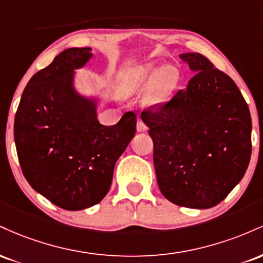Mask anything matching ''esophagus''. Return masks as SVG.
<instances>
[{
  "label": "esophagus",
  "mask_w": 263,
  "mask_h": 263,
  "mask_svg": "<svg viewBox=\"0 0 263 263\" xmlns=\"http://www.w3.org/2000/svg\"><path fill=\"white\" fill-rule=\"evenodd\" d=\"M137 131L138 132H146L147 131V126L144 125V122L142 120H138L137 121Z\"/></svg>",
  "instance_id": "1"
}]
</instances>
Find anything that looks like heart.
<instances>
[{
  "instance_id": "b5f03b06",
  "label": "heart",
  "mask_w": 263,
  "mask_h": 263,
  "mask_svg": "<svg viewBox=\"0 0 263 263\" xmlns=\"http://www.w3.org/2000/svg\"><path fill=\"white\" fill-rule=\"evenodd\" d=\"M179 80V71L174 65H142L123 71L119 81V93L121 98H132L143 92V105L146 107L162 106L171 99Z\"/></svg>"
}]
</instances>
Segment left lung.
<instances>
[{"label": "left lung", "instance_id": "obj_1", "mask_svg": "<svg viewBox=\"0 0 263 263\" xmlns=\"http://www.w3.org/2000/svg\"><path fill=\"white\" fill-rule=\"evenodd\" d=\"M194 77L142 121L153 141L159 190L179 206L208 209L228 197L249 167L252 122L230 77L199 53H183Z\"/></svg>", "mask_w": 263, "mask_h": 263}]
</instances>
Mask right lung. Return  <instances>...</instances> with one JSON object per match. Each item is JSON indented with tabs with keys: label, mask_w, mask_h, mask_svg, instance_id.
<instances>
[{
	"label": "right lung",
	"mask_w": 263,
	"mask_h": 263,
	"mask_svg": "<svg viewBox=\"0 0 263 263\" xmlns=\"http://www.w3.org/2000/svg\"><path fill=\"white\" fill-rule=\"evenodd\" d=\"M92 49L69 48L31 78L14 117V142L27 182L57 206L83 210L100 203L115 164L134 138L136 115L114 126L98 120V95H84L75 73Z\"/></svg>",
	"instance_id": "add662e5"
}]
</instances>
